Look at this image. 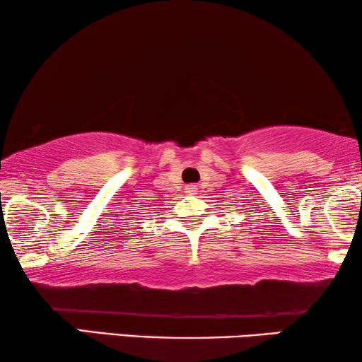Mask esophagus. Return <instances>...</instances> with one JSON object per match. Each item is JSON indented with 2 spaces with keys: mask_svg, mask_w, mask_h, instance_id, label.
<instances>
[{
  "mask_svg": "<svg viewBox=\"0 0 362 362\" xmlns=\"http://www.w3.org/2000/svg\"><path fill=\"white\" fill-rule=\"evenodd\" d=\"M196 189H197L196 186H187L186 187V192H189V194H196Z\"/></svg>",
  "mask_w": 362,
  "mask_h": 362,
  "instance_id": "esophagus-1",
  "label": "esophagus"
}]
</instances>
